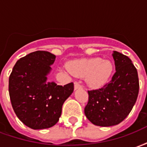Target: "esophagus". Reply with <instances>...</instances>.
I'll use <instances>...</instances> for the list:
<instances>
[{
    "label": "esophagus",
    "mask_w": 147,
    "mask_h": 147,
    "mask_svg": "<svg viewBox=\"0 0 147 147\" xmlns=\"http://www.w3.org/2000/svg\"><path fill=\"white\" fill-rule=\"evenodd\" d=\"M74 89L75 90H79V89H82V86L80 85V83L76 82L75 84H74Z\"/></svg>",
    "instance_id": "esophagus-1"
}]
</instances>
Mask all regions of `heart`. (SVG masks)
I'll list each match as a JSON object with an SVG mask.
<instances>
[{"mask_svg":"<svg viewBox=\"0 0 147 147\" xmlns=\"http://www.w3.org/2000/svg\"><path fill=\"white\" fill-rule=\"evenodd\" d=\"M71 74L78 77H86L87 85L93 89L104 86L113 72V64L100 57L76 60L67 65Z\"/></svg>","mask_w":147,"mask_h":147,"instance_id":"heart-1","label":"heart"}]
</instances>
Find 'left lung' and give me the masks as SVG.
<instances>
[{
    "label": "left lung",
    "mask_w": 147,
    "mask_h": 147,
    "mask_svg": "<svg viewBox=\"0 0 147 147\" xmlns=\"http://www.w3.org/2000/svg\"><path fill=\"white\" fill-rule=\"evenodd\" d=\"M116 72L110 82L98 90H89L84 109L94 125L110 127L122 122L130 113L139 94V77L132 61L119 52H113Z\"/></svg>",
    "instance_id": "8db88e82"
}]
</instances>
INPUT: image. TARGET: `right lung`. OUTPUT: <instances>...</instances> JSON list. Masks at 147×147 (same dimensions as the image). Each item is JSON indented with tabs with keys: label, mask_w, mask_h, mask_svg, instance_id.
<instances>
[{
	"label": "right lung",
	"mask_w": 147,
	"mask_h": 147,
	"mask_svg": "<svg viewBox=\"0 0 147 147\" xmlns=\"http://www.w3.org/2000/svg\"><path fill=\"white\" fill-rule=\"evenodd\" d=\"M56 56L35 51L20 58L13 67L8 84L11 105L17 117L34 130L54 126L62 106L72 94V83L59 86L47 81Z\"/></svg>",
	"instance_id": "1"
}]
</instances>
